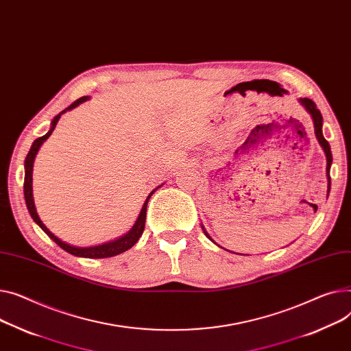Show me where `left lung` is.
I'll use <instances>...</instances> for the list:
<instances>
[{"label": "left lung", "instance_id": "left-lung-1", "mask_svg": "<svg viewBox=\"0 0 351 351\" xmlns=\"http://www.w3.org/2000/svg\"><path fill=\"white\" fill-rule=\"evenodd\" d=\"M300 103H302V106L305 107L308 111H309V114L312 115V120H313V125H315V134H316V138H317V141H319V144L322 145V148H323V151H324V154H326V159H328V168H326V172H328V179H329V191H330V167H332V151H330V145H329V143L326 141L324 139V136H323V134H322V124H323V117H322V114H320V111L317 110V107H316V104L311 100V99H308V97H305V99H300ZM203 231H204V234L208 237V234L206 232V230L203 228ZM210 239V237H208ZM212 240V239H210ZM213 241V240H212Z\"/></svg>", "mask_w": 351, "mask_h": 351}]
</instances>
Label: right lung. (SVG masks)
I'll list each match as a JSON object with an SVG mask.
<instances>
[{"instance_id":"1","label":"right lung","mask_w":351,"mask_h":351,"mask_svg":"<svg viewBox=\"0 0 351 351\" xmlns=\"http://www.w3.org/2000/svg\"><path fill=\"white\" fill-rule=\"evenodd\" d=\"M88 100V96H84V97H80L77 99L75 103L70 104L66 110H63L60 114H58L53 121H52V128L48 134H45L43 136H39L36 138L28 155H27V159H25V180H23V196H25V202H27V207H28V212L31 215V217L34 219V221L48 234L60 248H63L64 251H67L69 254L72 255H76V256H83V258H108V256H114V255H119L127 250H130L138 240L139 237L143 236V231H144V227H145V217H147V204H148V200L149 197L152 196L154 192H151V195L147 197L144 206H143V210L141 213H139L134 227L130 230L128 234H125L124 237L115 240V241H111V243H107V244H101V245H96V247H87V248H82V247H73V245H69L66 243H63L62 240H59L55 234H52V232L46 228V226L40 221L38 213H36V208H35V204H34V196H32V167H34V159H35V155L38 152V149L40 148V145L43 144V141H46L51 136V134L53 132L60 115L63 112H66L67 110H72L75 107H77L80 103Z\"/></svg>"}]
</instances>
